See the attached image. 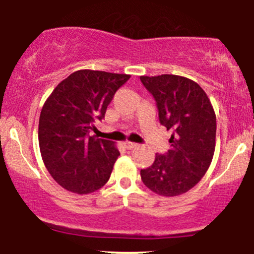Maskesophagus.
I'll use <instances>...</instances> for the list:
<instances>
[{
    "instance_id": "1",
    "label": "esophagus",
    "mask_w": 254,
    "mask_h": 254,
    "mask_svg": "<svg viewBox=\"0 0 254 254\" xmlns=\"http://www.w3.org/2000/svg\"><path fill=\"white\" fill-rule=\"evenodd\" d=\"M136 143H134V142H124V147L127 148V150H131V148H135L136 147Z\"/></svg>"
}]
</instances>
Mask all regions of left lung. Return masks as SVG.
Returning a JSON list of instances; mask_svg holds the SVG:
<instances>
[{"mask_svg": "<svg viewBox=\"0 0 254 254\" xmlns=\"http://www.w3.org/2000/svg\"><path fill=\"white\" fill-rule=\"evenodd\" d=\"M157 103L160 123L172 131L171 148L156 153L140 175L146 187L162 196L190 190L203 178L215 152L216 115L205 91L193 79L177 75L141 76Z\"/></svg>", "mask_w": 254, "mask_h": 254, "instance_id": "8db88e82", "label": "left lung"}]
</instances>
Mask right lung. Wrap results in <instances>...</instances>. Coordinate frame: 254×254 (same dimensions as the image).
<instances>
[{
	"label": "right lung",
	"mask_w": 254,
	"mask_h": 254,
	"mask_svg": "<svg viewBox=\"0 0 254 254\" xmlns=\"http://www.w3.org/2000/svg\"><path fill=\"white\" fill-rule=\"evenodd\" d=\"M130 75L78 70L55 87L39 118V147L51 177L66 190L89 194L108 182L120 155L113 141L89 131Z\"/></svg>",
	"instance_id": "obj_1"
}]
</instances>
